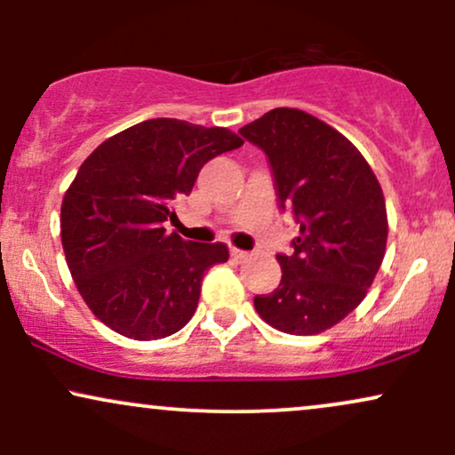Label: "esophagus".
Segmentation results:
<instances>
[{"label":"esophagus","mask_w":455,"mask_h":455,"mask_svg":"<svg viewBox=\"0 0 455 455\" xmlns=\"http://www.w3.org/2000/svg\"><path fill=\"white\" fill-rule=\"evenodd\" d=\"M231 257L242 263V260L250 259V252H245V250H239V248H231Z\"/></svg>","instance_id":"1"}]
</instances>
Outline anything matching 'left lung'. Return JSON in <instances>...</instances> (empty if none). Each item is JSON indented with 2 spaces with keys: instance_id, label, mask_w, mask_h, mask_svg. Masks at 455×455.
Here are the masks:
<instances>
[{
  "instance_id": "obj_1",
  "label": "left lung",
  "mask_w": 455,
  "mask_h": 455,
  "mask_svg": "<svg viewBox=\"0 0 455 455\" xmlns=\"http://www.w3.org/2000/svg\"><path fill=\"white\" fill-rule=\"evenodd\" d=\"M239 134L267 156L278 207L299 224L293 250L275 254L278 289L254 307L284 333L325 331L362 304L383 263V190L351 140L304 111L274 108Z\"/></svg>"
}]
</instances>
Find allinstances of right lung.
Returning a JSON list of instances; mask_svg holds the SVG:
<instances>
[{
    "label": "right lung",
    "mask_w": 455,
    "mask_h": 455,
    "mask_svg": "<svg viewBox=\"0 0 455 455\" xmlns=\"http://www.w3.org/2000/svg\"><path fill=\"white\" fill-rule=\"evenodd\" d=\"M227 128L148 119L107 139L81 164L61 203V243L85 304L134 340L180 331L198 306L201 282L228 260L224 243L166 233L173 205L190 195L212 158L242 148Z\"/></svg>",
    "instance_id": "add662e5"
}]
</instances>
